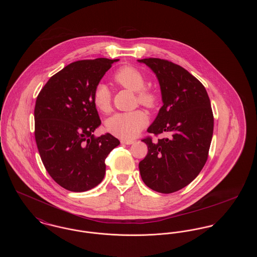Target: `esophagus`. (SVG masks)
Returning <instances> with one entry per match:
<instances>
[{
  "instance_id": "esophagus-1",
  "label": "esophagus",
  "mask_w": 257,
  "mask_h": 257,
  "mask_svg": "<svg viewBox=\"0 0 257 257\" xmlns=\"http://www.w3.org/2000/svg\"><path fill=\"white\" fill-rule=\"evenodd\" d=\"M135 141L133 140H121V144L123 145H127V146H130V145H133Z\"/></svg>"
}]
</instances>
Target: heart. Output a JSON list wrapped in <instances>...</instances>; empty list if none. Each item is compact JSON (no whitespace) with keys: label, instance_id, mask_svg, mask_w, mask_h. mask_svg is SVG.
I'll return each mask as SVG.
<instances>
[{"label":"heart","instance_id":"1","mask_svg":"<svg viewBox=\"0 0 257 257\" xmlns=\"http://www.w3.org/2000/svg\"><path fill=\"white\" fill-rule=\"evenodd\" d=\"M112 81L124 88L137 92V99L140 104L147 108H154L158 103L157 93L145 87L146 78L138 68L125 65L118 68L112 76ZM92 100L94 106L102 112L110 110L111 95L109 88L103 84H99L93 90ZM147 114L141 110L119 112L110 117L107 123V129L110 133L123 140L134 139L147 126Z\"/></svg>","mask_w":257,"mask_h":257}]
</instances>
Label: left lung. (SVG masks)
I'll list each match as a JSON object with an SVG mask.
<instances>
[{
  "label": "left lung",
  "instance_id": "8db88e82",
  "mask_svg": "<svg viewBox=\"0 0 257 257\" xmlns=\"http://www.w3.org/2000/svg\"><path fill=\"white\" fill-rule=\"evenodd\" d=\"M156 74L163 106L147 132L167 133L153 143L143 140L148 152L139 164L143 181L162 194L191 183L204 167L212 141L214 117L204 86L183 67L167 60H138Z\"/></svg>",
  "mask_w": 257,
  "mask_h": 257
}]
</instances>
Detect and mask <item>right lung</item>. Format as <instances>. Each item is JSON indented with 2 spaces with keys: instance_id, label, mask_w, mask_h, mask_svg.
Here are the masks:
<instances>
[{
  "instance_id": "add662e5",
  "label": "right lung",
  "mask_w": 257,
  "mask_h": 257,
  "mask_svg": "<svg viewBox=\"0 0 257 257\" xmlns=\"http://www.w3.org/2000/svg\"><path fill=\"white\" fill-rule=\"evenodd\" d=\"M119 60L95 59L72 62L49 79L35 108V136L50 176L71 192H86L101 183L105 159L120 142L107 133L95 138L101 120L93 90Z\"/></svg>"
}]
</instances>
